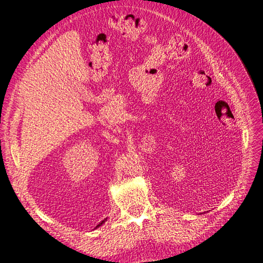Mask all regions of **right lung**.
<instances>
[{
    "label": "right lung",
    "instance_id": "1",
    "mask_svg": "<svg viewBox=\"0 0 263 263\" xmlns=\"http://www.w3.org/2000/svg\"><path fill=\"white\" fill-rule=\"evenodd\" d=\"M103 222H104V221H101V222H100V224H99V225H98V226H97V227H100V226H101V225H102V224H103Z\"/></svg>",
    "mask_w": 263,
    "mask_h": 263
}]
</instances>
